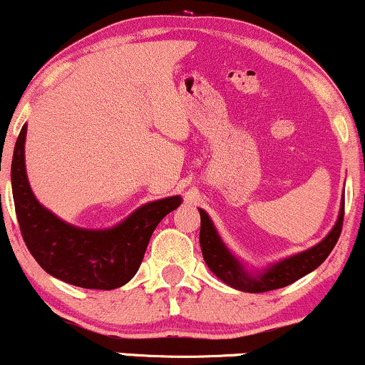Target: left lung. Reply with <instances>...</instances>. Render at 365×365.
<instances>
[{
    "label": "left lung",
    "instance_id": "left-lung-1",
    "mask_svg": "<svg viewBox=\"0 0 365 365\" xmlns=\"http://www.w3.org/2000/svg\"><path fill=\"white\" fill-rule=\"evenodd\" d=\"M200 212V247L204 259L209 266V269L214 273L220 281L225 284L232 286V288L241 289L247 293H264L271 289L284 288V286L294 283V281L303 278V276L312 273L318 266L324 262L331 249L335 247L339 241L340 232H342L344 224V198L342 205H340L339 219L330 230L329 236L324 241L318 242L307 251L298 252V255L281 259L264 271L259 273H251L242 262L237 259L232 252L229 251L227 246L222 242L219 232L212 224L210 217L207 215L205 210L198 209Z\"/></svg>",
    "mask_w": 365,
    "mask_h": 365
}]
</instances>
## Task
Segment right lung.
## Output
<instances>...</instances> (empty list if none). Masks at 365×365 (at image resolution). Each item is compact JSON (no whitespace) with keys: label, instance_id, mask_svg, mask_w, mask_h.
<instances>
[{"label":"right lung","instance_id":"right-lung-1","mask_svg":"<svg viewBox=\"0 0 365 365\" xmlns=\"http://www.w3.org/2000/svg\"><path fill=\"white\" fill-rule=\"evenodd\" d=\"M26 124L11 161V188L23 241L35 261L53 278L87 289L126 284L148 247L160 220L182 204V197L150 202L110 229H82L63 222L36 200L25 170Z\"/></svg>","mask_w":365,"mask_h":365}]
</instances>
